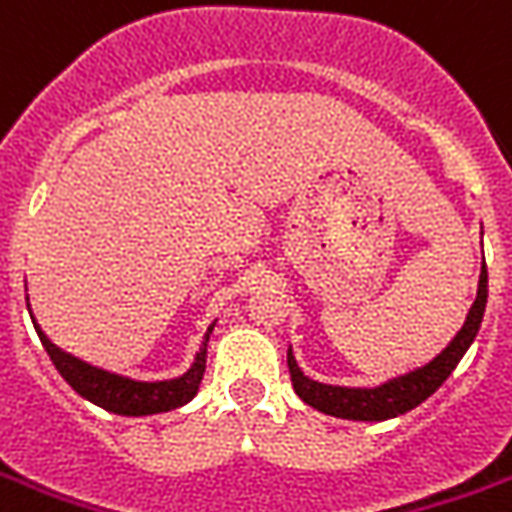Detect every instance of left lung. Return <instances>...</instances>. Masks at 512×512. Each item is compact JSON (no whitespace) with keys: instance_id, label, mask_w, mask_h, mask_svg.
Wrapping results in <instances>:
<instances>
[{"instance_id":"1","label":"left lung","mask_w":512,"mask_h":512,"mask_svg":"<svg viewBox=\"0 0 512 512\" xmlns=\"http://www.w3.org/2000/svg\"><path fill=\"white\" fill-rule=\"evenodd\" d=\"M488 305V269H485V257H482V271H479V288H476V300L471 311L465 316V325L457 330V336L448 342L443 353L431 358L429 364L409 370V373L395 375L378 387H333V384H319L314 378L302 373L297 358L288 347V373L294 392L300 395L308 406H314L316 412H325L330 417H342V420H364V423H378L389 417L406 415L415 406L431 398L437 389L443 387L448 375L454 373V367L460 364V358L468 353V347L474 344L482 316Z\"/></svg>"}]
</instances>
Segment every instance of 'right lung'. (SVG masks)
Here are the masks:
<instances>
[{
	"label": "right lung",
	"instance_id": "add662e5",
	"mask_svg": "<svg viewBox=\"0 0 512 512\" xmlns=\"http://www.w3.org/2000/svg\"><path fill=\"white\" fill-rule=\"evenodd\" d=\"M33 325H36V319H33ZM212 328H215V322L204 333V342L198 347L190 370L179 375V378H168V381H134V378H125V375L106 373V370L92 367V364H86L81 358L69 356L61 347H55L38 325L36 333L50 361L55 364V370L61 373V378L81 398L92 401L100 409H106V412H114V415L145 417L179 409V406L196 398L198 384H201L204 370H207V344H210Z\"/></svg>",
	"mask_w": 512,
	"mask_h": 512
}]
</instances>
